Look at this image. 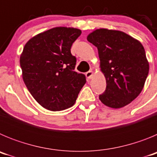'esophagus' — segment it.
<instances>
[{
    "label": "esophagus",
    "mask_w": 157,
    "mask_h": 157,
    "mask_svg": "<svg viewBox=\"0 0 157 157\" xmlns=\"http://www.w3.org/2000/svg\"><path fill=\"white\" fill-rule=\"evenodd\" d=\"M93 75H94V71H89L86 73V76L88 79H91L93 78Z\"/></svg>",
    "instance_id": "obj_1"
}]
</instances>
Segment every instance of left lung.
Masks as SVG:
<instances>
[{"label":"left lung","mask_w":157,"mask_h":157,"mask_svg":"<svg viewBox=\"0 0 157 157\" xmlns=\"http://www.w3.org/2000/svg\"><path fill=\"white\" fill-rule=\"evenodd\" d=\"M98 48L106 89L99 96L104 105L120 109L141 92L149 65L140 41L119 30L98 29L87 37Z\"/></svg>","instance_id":"obj_1"}]
</instances>
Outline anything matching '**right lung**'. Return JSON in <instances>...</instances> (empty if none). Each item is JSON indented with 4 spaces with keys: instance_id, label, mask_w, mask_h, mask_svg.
Masks as SVG:
<instances>
[{
    "instance_id": "obj_1",
    "label": "right lung",
    "mask_w": 157,
    "mask_h": 157,
    "mask_svg": "<svg viewBox=\"0 0 157 157\" xmlns=\"http://www.w3.org/2000/svg\"><path fill=\"white\" fill-rule=\"evenodd\" d=\"M79 29L55 27L29 40L20 56L23 78L33 98L45 109L61 111L73 106L85 85V75L75 71L71 53Z\"/></svg>"
}]
</instances>
